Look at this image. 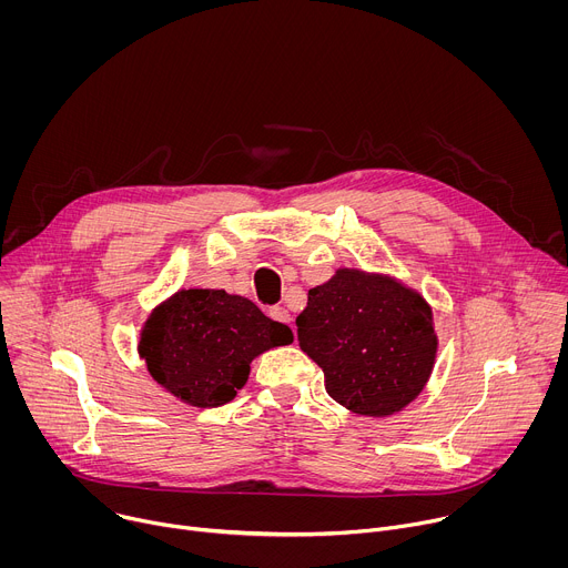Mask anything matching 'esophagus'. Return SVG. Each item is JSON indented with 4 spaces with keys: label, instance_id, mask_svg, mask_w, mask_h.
<instances>
[{
    "label": "esophagus",
    "instance_id": "1",
    "mask_svg": "<svg viewBox=\"0 0 568 568\" xmlns=\"http://www.w3.org/2000/svg\"><path fill=\"white\" fill-rule=\"evenodd\" d=\"M270 316H272L274 321L285 323V326H290V328H292V316H290V312H287L285 307H281V305L272 307V310H270ZM292 331H294V328H292ZM294 337H296V333H294Z\"/></svg>",
    "mask_w": 568,
    "mask_h": 568
}]
</instances>
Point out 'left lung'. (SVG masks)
<instances>
[{
  "label": "left lung",
  "mask_w": 568,
  "mask_h": 568,
  "mask_svg": "<svg viewBox=\"0 0 568 568\" xmlns=\"http://www.w3.org/2000/svg\"><path fill=\"white\" fill-rule=\"evenodd\" d=\"M301 351L359 416H393L425 388L438 351L429 303L386 274L337 270L296 316Z\"/></svg>",
  "instance_id": "1"
}]
</instances>
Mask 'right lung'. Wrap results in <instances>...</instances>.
Returning a JSON list of instances; mask_svg holds the SVG:
<instances>
[{"mask_svg":"<svg viewBox=\"0 0 568 568\" xmlns=\"http://www.w3.org/2000/svg\"><path fill=\"white\" fill-rule=\"evenodd\" d=\"M285 323L224 290H180L152 310L139 355L156 384L191 407H220L235 397L261 353L292 344Z\"/></svg>","mask_w":568,"mask_h":568,"instance_id":"obj_1","label":"right lung"}]
</instances>
